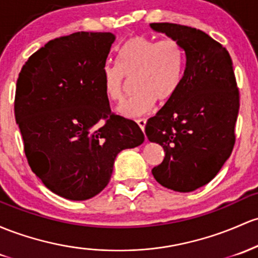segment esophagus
I'll use <instances>...</instances> for the list:
<instances>
[{
    "instance_id": "34e87169",
    "label": "esophagus",
    "mask_w": 258,
    "mask_h": 258,
    "mask_svg": "<svg viewBox=\"0 0 258 258\" xmlns=\"http://www.w3.org/2000/svg\"><path fill=\"white\" fill-rule=\"evenodd\" d=\"M137 123H138V126L141 127V130L144 131V128H146V123H147L146 118H140V120H137Z\"/></svg>"
}]
</instances>
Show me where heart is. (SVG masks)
<instances>
[{
	"mask_svg": "<svg viewBox=\"0 0 258 258\" xmlns=\"http://www.w3.org/2000/svg\"><path fill=\"white\" fill-rule=\"evenodd\" d=\"M118 64L103 69L105 95L112 101L124 97L126 78H134L136 94L117 107L124 117H138L152 111L155 100L166 103L179 89L185 72L186 55L176 39L143 35L130 38L118 50Z\"/></svg>",
	"mask_w": 258,
	"mask_h": 258,
	"instance_id": "heart-1",
	"label": "heart"
}]
</instances>
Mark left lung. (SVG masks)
<instances>
[{
  "label": "left lung",
  "instance_id": "left-lung-1",
  "mask_svg": "<svg viewBox=\"0 0 258 258\" xmlns=\"http://www.w3.org/2000/svg\"><path fill=\"white\" fill-rule=\"evenodd\" d=\"M151 28L182 45L186 66L179 89L146 124L165 157L152 169L166 188L191 192L208 183L230 157L240 98L229 52L208 34L174 23Z\"/></svg>",
  "mask_w": 258,
  "mask_h": 258
}]
</instances>
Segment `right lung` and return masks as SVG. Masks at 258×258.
I'll return each mask as SVG.
<instances>
[{"mask_svg": "<svg viewBox=\"0 0 258 258\" xmlns=\"http://www.w3.org/2000/svg\"><path fill=\"white\" fill-rule=\"evenodd\" d=\"M114 41V34L92 32L53 39L28 58L17 79L14 116L28 163L67 200L103 191L116 155L144 141L135 121L111 112L105 95L103 69Z\"/></svg>", "mask_w": 258, "mask_h": 258, "instance_id": "add662e5", "label": "right lung"}]
</instances>
